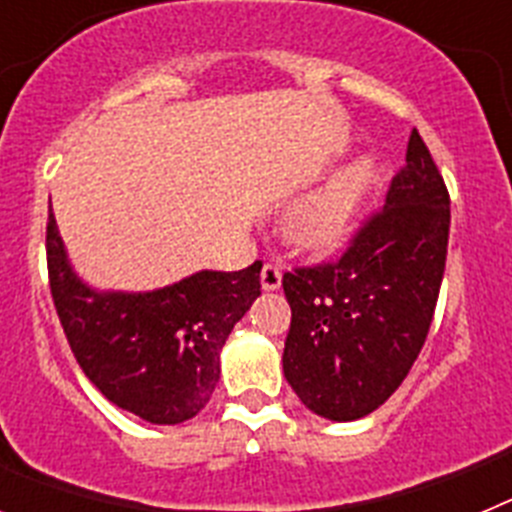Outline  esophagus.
<instances>
[{"label":"esophagus","mask_w":512,"mask_h":512,"mask_svg":"<svg viewBox=\"0 0 512 512\" xmlns=\"http://www.w3.org/2000/svg\"><path fill=\"white\" fill-rule=\"evenodd\" d=\"M279 284H282V266L274 264V261H266L264 269H261V287L279 289Z\"/></svg>","instance_id":"esophagus-1"}]
</instances>
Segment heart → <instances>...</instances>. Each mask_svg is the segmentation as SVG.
<instances>
[{"label":"heart","mask_w":512,"mask_h":512,"mask_svg":"<svg viewBox=\"0 0 512 512\" xmlns=\"http://www.w3.org/2000/svg\"><path fill=\"white\" fill-rule=\"evenodd\" d=\"M372 179L369 161H354L333 174L318 192L297 202L287 217V230L300 246L328 248L343 238Z\"/></svg>","instance_id":"b5f03b06"}]
</instances>
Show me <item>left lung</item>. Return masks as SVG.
<instances>
[{
	"label": "left lung",
	"instance_id": "left-lung-1",
	"mask_svg": "<svg viewBox=\"0 0 512 512\" xmlns=\"http://www.w3.org/2000/svg\"><path fill=\"white\" fill-rule=\"evenodd\" d=\"M449 207L441 171L413 130L384 207L361 220L346 251L282 277L292 307L284 377L315 415L364 418L408 377L436 312Z\"/></svg>",
	"mask_w": 512,
	"mask_h": 512
}]
</instances>
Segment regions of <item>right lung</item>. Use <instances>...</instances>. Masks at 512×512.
Instances as JSON below:
<instances>
[{
    "instance_id": "right-lung-1",
    "label": "right lung",
    "mask_w": 512,
    "mask_h": 512,
    "mask_svg": "<svg viewBox=\"0 0 512 512\" xmlns=\"http://www.w3.org/2000/svg\"><path fill=\"white\" fill-rule=\"evenodd\" d=\"M53 305L81 372L112 405L158 425L194 418L220 379L230 330L261 295V261L146 292H94L71 271L53 212L45 228Z\"/></svg>"
}]
</instances>
